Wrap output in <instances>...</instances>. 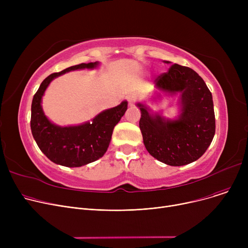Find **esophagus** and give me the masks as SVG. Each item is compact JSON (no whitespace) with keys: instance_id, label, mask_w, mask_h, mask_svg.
Here are the masks:
<instances>
[{"instance_id":"34e87169","label":"esophagus","mask_w":248,"mask_h":248,"mask_svg":"<svg viewBox=\"0 0 248 248\" xmlns=\"http://www.w3.org/2000/svg\"><path fill=\"white\" fill-rule=\"evenodd\" d=\"M126 99H127V101H128V104H129V106H133V104L136 102V100L138 99V95H137V94H135V93H132V94L127 95Z\"/></svg>"}]
</instances>
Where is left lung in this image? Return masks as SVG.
<instances>
[{"label": "left lung", "instance_id": "8db88e82", "mask_svg": "<svg viewBox=\"0 0 248 248\" xmlns=\"http://www.w3.org/2000/svg\"><path fill=\"white\" fill-rule=\"evenodd\" d=\"M170 64V61H164ZM155 100L162 93H179V115L168 119L138 102L140 128L151 155L170 166H184L198 160L215 135L213 99L202 77L193 69L173 64L167 73L155 80Z\"/></svg>", "mask_w": 248, "mask_h": 248}]
</instances>
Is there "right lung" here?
<instances>
[{"instance_id": "right-lung-1", "label": "right lung", "mask_w": 248, "mask_h": 248, "mask_svg": "<svg viewBox=\"0 0 248 248\" xmlns=\"http://www.w3.org/2000/svg\"><path fill=\"white\" fill-rule=\"evenodd\" d=\"M99 62L81 63L57 73L42 81L31 106V131L37 145L46 157L64 167H81L93 163L106 154L113 128L127 109V101L99 112L91 122L77 125L61 126L52 123L42 108V97L50 82L56 77L73 70L94 69Z\"/></svg>"}]
</instances>
